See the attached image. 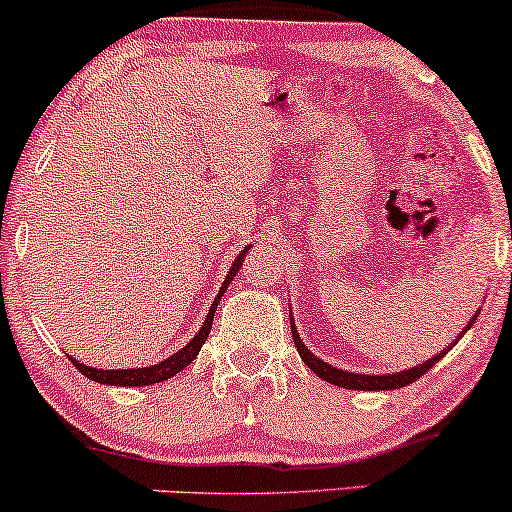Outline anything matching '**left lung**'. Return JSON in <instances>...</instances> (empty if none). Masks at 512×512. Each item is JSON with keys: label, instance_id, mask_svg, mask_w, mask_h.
<instances>
[{"label": "left lung", "instance_id": "8db88e82", "mask_svg": "<svg viewBox=\"0 0 512 512\" xmlns=\"http://www.w3.org/2000/svg\"><path fill=\"white\" fill-rule=\"evenodd\" d=\"M477 317H479V310L472 315V320L467 322V327H464V330L460 332V337H457V339L464 337V332H467L469 327L474 325V320H477ZM291 332H293V342H296V349H298V354H301L303 363H305V366H308L310 370H313L317 378L327 380V383H330V385L346 387V390H363V392L399 390V387H407L409 383H414V380H419L421 375H424L428 368L436 366L440 358L448 354L452 346L457 344V339H455V342H452V344L448 346V349H443V351H440V354H436L433 358H428V361L419 363V366H414V368L399 370V373L368 375V373H351V370L337 368V366H332V363H327V361H322V358H317V356L313 354V351H310L308 346L303 344V339H301V334H298V330H296V322H293V317H291Z\"/></svg>", "mask_w": 512, "mask_h": 512}]
</instances>
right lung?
<instances>
[{
  "mask_svg": "<svg viewBox=\"0 0 512 512\" xmlns=\"http://www.w3.org/2000/svg\"><path fill=\"white\" fill-rule=\"evenodd\" d=\"M250 248H252V245H248V248H245L243 252H240V255L236 257V262L231 264V272H228V274H226V279H223L221 289H219V293H216V298H214V303H211V308H209L207 317H204V325L199 327V332L195 334V337H192L190 342H187L185 346H182L180 351H175L173 356L163 358V361L154 363V366H142V368H120V370H115V368H113V370H105V368H91V366H86V363L76 361L74 356H69V358H72V363H74L76 368L81 370V373L86 375V378L96 380V383H101V385H117V387H146V385H156V383H163V380L173 378L175 373H180L182 368H187V366H190L192 361H195L197 354H199V349H202V344L207 342V337H209V332H211V320H214V313H216V305H219L221 296H223V293H226L228 284H231L233 276L238 274L240 264H243L245 255H248V250H250Z\"/></svg>",
  "mask_w": 512,
  "mask_h": 512,
  "instance_id": "add662e5",
  "label": "right lung"
}]
</instances>
